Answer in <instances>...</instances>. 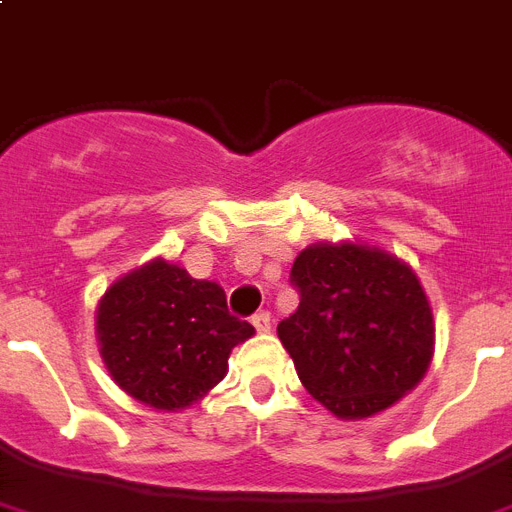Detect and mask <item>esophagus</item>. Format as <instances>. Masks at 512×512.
<instances>
[{"label":"esophagus","instance_id":"34e87169","mask_svg":"<svg viewBox=\"0 0 512 512\" xmlns=\"http://www.w3.org/2000/svg\"><path fill=\"white\" fill-rule=\"evenodd\" d=\"M252 325H255L257 333H270V315H268V312H257V315L252 317Z\"/></svg>","mask_w":512,"mask_h":512}]
</instances>
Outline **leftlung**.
<instances>
[{
  "instance_id": "1",
  "label": "left lung",
  "mask_w": 512,
  "mask_h": 512,
  "mask_svg": "<svg viewBox=\"0 0 512 512\" xmlns=\"http://www.w3.org/2000/svg\"><path fill=\"white\" fill-rule=\"evenodd\" d=\"M291 281L302 299L278 322L307 393L338 419L359 422L398 403L435 356V315L406 260L362 242H315Z\"/></svg>"
}]
</instances>
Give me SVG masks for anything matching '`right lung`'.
Listing matches in <instances>:
<instances>
[{"instance_id": "right-lung-1", "label": "right lung", "mask_w": 512, "mask_h": 512, "mask_svg": "<svg viewBox=\"0 0 512 512\" xmlns=\"http://www.w3.org/2000/svg\"><path fill=\"white\" fill-rule=\"evenodd\" d=\"M255 328L229 315L216 281L166 257L124 273L96 307V338L111 380L156 411L190 409L229 372L236 343Z\"/></svg>"}]
</instances>
